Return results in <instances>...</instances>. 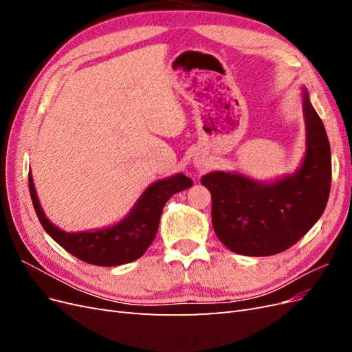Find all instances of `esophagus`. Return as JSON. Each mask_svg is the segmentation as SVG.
I'll list each match as a JSON object with an SVG mask.
<instances>
[{
	"instance_id": "1",
	"label": "esophagus",
	"mask_w": 352,
	"mask_h": 352,
	"mask_svg": "<svg viewBox=\"0 0 352 352\" xmlns=\"http://www.w3.org/2000/svg\"><path fill=\"white\" fill-rule=\"evenodd\" d=\"M197 166H198V167H202V166H204V163H202V160H198V162H197Z\"/></svg>"
}]
</instances>
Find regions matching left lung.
<instances>
[{
    "label": "left lung",
    "mask_w": 352,
    "mask_h": 352,
    "mask_svg": "<svg viewBox=\"0 0 352 352\" xmlns=\"http://www.w3.org/2000/svg\"><path fill=\"white\" fill-rule=\"evenodd\" d=\"M307 153L301 168L273 184L239 173L201 177L211 192V221L223 245L242 255L264 257L291 248L320 219L332 184V158L324 124L304 92Z\"/></svg>",
    "instance_id": "obj_1"
}]
</instances>
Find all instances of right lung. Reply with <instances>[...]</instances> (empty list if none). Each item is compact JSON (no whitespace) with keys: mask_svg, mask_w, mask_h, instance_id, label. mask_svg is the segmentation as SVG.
I'll return each mask as SVG.
<instances>
[{"mask_svg":"<svg viewBox=\"0 0 352 352\" xmlns=\"http://www.w3.org/2000/svg\"><path fill=\"white\" fill-rule=\"evenodd\" d=\"M189 186H192V180L180 173L158 180L145 190L131 214H127L119 225L95 232L67 233L56 228L45 217L29 173V192L42 228L74 257L102 267H113L142 257L157 235L166 202L170 197Z\"/></svg>","mask_w":352,"mask_h":352,"instance_id":"add662e5","label":"right lung"}]
</instances>
